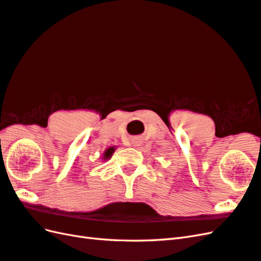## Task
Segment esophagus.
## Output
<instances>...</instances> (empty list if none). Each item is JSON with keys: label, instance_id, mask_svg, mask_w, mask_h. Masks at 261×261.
<instances>
[{"label": "esophagus", "instance_id": "obj_1", "mask_svg": "<svg viewBox=\"0 0 261 261\" xmlns=\"http://www.w3.org/2000/svg\"><path fill=\"white\" fill-rule=\"evenodd\" d=\"M140 143H141V141H140V139H139V138H133L132 140H131V145H132V147H138V145L140 144Z\"/></svg>", "mask_w": 261, "mask_h": 261}]
</instances>
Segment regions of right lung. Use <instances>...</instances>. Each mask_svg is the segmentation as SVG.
<instances>
[{
    "instance_id": "1",
    "label": "right lung",
    "mask_w": 261,
    "mask_h": 261,
    "mask_svg": "<svg viewBox=\"0 0 261 261\" xmlns=\"http://www.w3.org/2000/svg\"><path fill=\"white\" fill-rule=\"evenodd\" d=\"M113 152H114V147L108 148V149L105 151V153H103V160L110 159L111 156H112V154H113Z\"/></svg>"
}]
</instances>
